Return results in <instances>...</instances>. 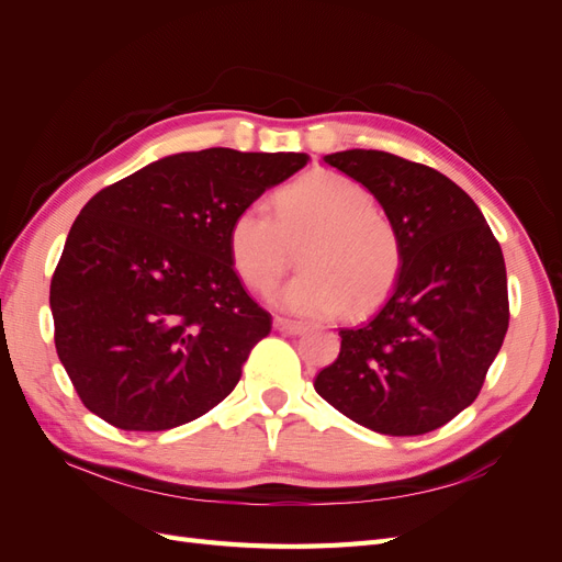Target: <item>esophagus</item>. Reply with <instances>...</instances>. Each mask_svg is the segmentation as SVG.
Returning a JSON list of instances; mask_svg holds the SVG:
<instances>
[{
  "label": "esophagus",
  "mask_w": 562,
  "mask_h": 562,
  "mask_svg": "<svg viewBox=\"0 0 562 562\" xmlns=\"http://www.w3.org/2000/svg\"><path fill=\"white\" fill-rule=\"evenodd\" d=\"M274 328H277L279 333H283V335H302V333H304V326H302V323H297V321H288V318H281V316H277V318H274Z\"/></svg>",
  "instance_id": "1"
}]
</instances>
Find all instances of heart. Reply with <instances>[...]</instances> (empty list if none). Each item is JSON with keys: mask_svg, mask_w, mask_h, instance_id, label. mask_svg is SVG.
I'll use <instances>...</instances> for the list:
<instances>
[{"mask_svg": "<svg viewBox=\"0 0 562 562\" xmlns=\"http://www.w3.org/2000/svg\"><path fill=\"white\" fill-rule=\"evenodd\" d=\"M274 211L277 217L248 203L229 225L232 267L252 291H271L300 246L304 269L271 295L277 307L326 318L349 304V312L366 314L391 293L403 265L401 234L361 182L312 171L283 187Z\"/></svg>", "mask_w": 562, "mask_h": 562, "instance_id": "obj_1", "label": "heart"}]
</instances>
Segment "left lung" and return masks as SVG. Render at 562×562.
I'll use <instances>...</instances> for the list:
<instances>
[{"label":"left lung","mask_w":562,"mask_h":562,"mask_svg":"<svg viewBox=\"0 0 562 562\" xmlns=\"http://www.w3.org/2000/svg\"><path fill=\"white\" fill-rule=\"evenodd\" d=\"M380 201L403 244L380 312L342 328L314 389L386 436H419L469 407L508 328L504 255L473 199L434 168L378 149L323 157Z\"/></svg>","instance_id":"1"}]
</instances>
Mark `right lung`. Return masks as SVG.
Listing matches in <instances>:
<instances>
[{"label":"right lung","mask_w":562,"mask_h":562,"mask_svg":"<svg viewBox=\"0 0 562 562\" xmlns=\"http://www.w3.org/2000/svg\"><path fill=\"white\" fill-rule=\"evenodd\" d=\"M307 161L300 151H180L81 209L48 302L58 359L93 415L124 431H166L232 394L271 316L236 277L229 225Z\"/></svg>","instance_id":"right-lung-1"}]
</instances>
